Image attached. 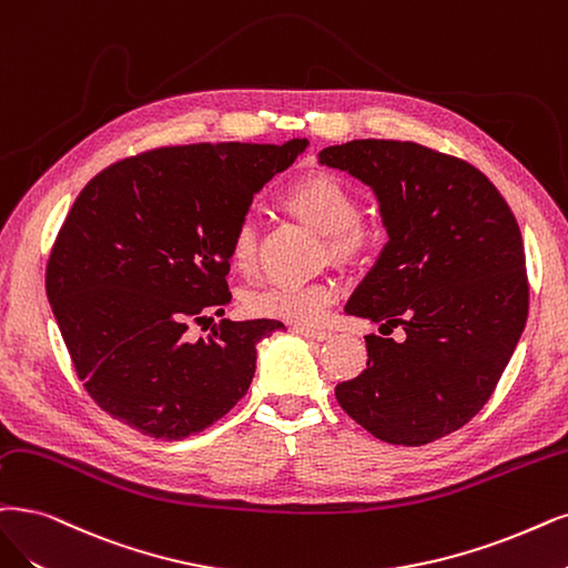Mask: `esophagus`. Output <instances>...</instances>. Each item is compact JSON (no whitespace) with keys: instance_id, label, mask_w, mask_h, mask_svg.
I'll list each match as a JSON object with an SVG mask.
<instances>
[{"instance_id":"1","label":"esophagus","mask_w":568,"mask_h":568,"mask_svg":"<svg viewBox=\"0 0 568 568\" xmlns=\"http://www.w3.org/2000/svg\"><path fill=\"white\" fill-rule=\"evenodd\" d=\"M292 332H295V334H302V337L313 339V342H325V339H329V332H325V329H311V327L295 325V327H292Z\"/></svg>"}]
</instances>
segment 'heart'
<instances>
[{
    "instance_id": "heart-1",
    "label": "heart",
    "mask_w": 568,
    "mask_h": 568,
    "mask_svg": "<svg viewBox=\"0 0 568 568\" xmlns=\"http://www.w3.org/2000/svg\"><path fill=\"white\" fill-rule=\"evenodd\" d=\"M285 203L300 220L327 239L334 257L351 260L363 250L365 236L361 229V203L342 180L327 173H313L290 189ZM229 257L239 271H250L255 266L257 229L250 217L239 220L234 226ZM334 300H337V283L329 278L271 283L252 290L245 297V308L264 318L316 325L323 321Z\"/></svg>"
}]
</instances>
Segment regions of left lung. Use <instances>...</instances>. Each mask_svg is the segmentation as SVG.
Wrapping results in <instances>:
<instances>
[{
	"instance_id": "1",
	"label": "left lung",
	"mask_w": 568,
	"mask_h": 568,
	"mask_svg": "<svg viewBox=\"0 0 568 568\" xmlns=\"http://www.w3.org/2000/svg\"><path fill=\"white\" fill-rule=\"evenodd\" d=\"M318 161L372 186L388 234L346 313L405 329L367 334V369L334 395L384 443L428 445L487 405L527 325L517 220L485 173L424 144L353 140Z\"/></svg>"
}]
</instances>
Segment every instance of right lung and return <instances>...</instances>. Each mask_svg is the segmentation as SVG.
Segmentation results:
<instances>
[{"label":"right lung","instance_id":"obj_1","mask_svg":"<svg viewBox=\"0 0 568 568\" xmlns=\"http://www.w3.org/2000/svg\"><path fill=\"white\" fill-rule=\"evenodd\" d=\"M201 142L112 163L81 189L47 264V295L95 405L156 439L213 426L247 393L278 321L222 318L229 243L260 189L306 150Z\"/></svg>","mask_w":568,"mask_h":568}]
</instances>
